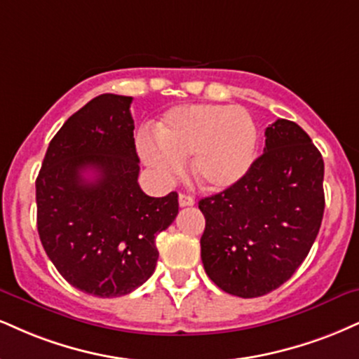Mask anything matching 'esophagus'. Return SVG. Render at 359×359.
Wrapping results in <instances>:
<instances>
[{
	"instance_id": "1",
	"label": "esophagus",
	"mask_w": 359,
	"mask_h": 359,
	"mask_svg": "<svg viewBox=\"0 0 359 359\" xmlns=\"http://www.w3.org/2000/svg\"><path fill=\"white\" fill-rule=\"evenodd\" d=\"M196 204V198L192 196H189V194H180L179 196V205L180 207H191Z\"/></svg>"
}]
</instances>
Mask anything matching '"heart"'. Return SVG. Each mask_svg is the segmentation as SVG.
<instances>
[{
	"label": "heart",
	"mask_w": 359,
	"mask_h": 359,
	"mask_svg": "<svg viewBox=\"0 0 359 359\" xmlns=\"http://www.w3.org/2000/svg\"><path fill=\"white\" fill-rule=\"evenodd\" d=\"M158 144L142 140L144 161L174 179L192 157V175L209 191H226L248 174L257 150V128L243 109L229 105L177 107L157 130Z\"/></svg>",
	"instance_id": "b5f03b06"
}]
</instances>
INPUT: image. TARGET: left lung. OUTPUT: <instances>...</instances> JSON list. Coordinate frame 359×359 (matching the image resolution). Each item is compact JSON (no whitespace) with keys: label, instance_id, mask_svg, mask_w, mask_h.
Here are the masks:
<instances>
[{"label":"left lung","instance_id":"8db88e82","mask_svg":"<svg viewBox=\"0 0 359 359\" xmlns=\"http://www.w3.org/2000/svg\"><path fill=\"white\" fill-rule=\"evenodd\" d=\"M325 162L308 133L279 118L266 128L264 154L236 185L198 201L205 217L202 264L239 297H259L296 273L325 212Z\"/></svg>","mask_w":359,"mask_h":359}]
</instances>
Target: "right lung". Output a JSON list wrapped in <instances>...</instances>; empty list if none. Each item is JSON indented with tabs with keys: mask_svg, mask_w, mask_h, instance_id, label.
Here are the masks:
<instances>
[{
	"mask_svg": "<svg viewBox=\"0 0 359 359\" xmlns=\"http://www.w3.org/2000/svg\"><path fill=\"white\" fill-rule=\"evenodd\" d=\"M130 103L103 93L81 107L51 138L36 177L43 249L72 286L98 297L128 294L154 274L155 237L179 214L177 192L150 197L138 185Z\"/></svg>",
	"mask_w": 359,
	"mask_h": 359,
	"instance_id": "1",
	"label": "right lung"
}]
</instances>
